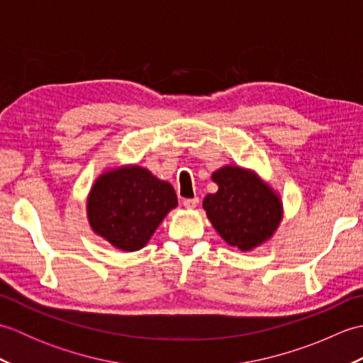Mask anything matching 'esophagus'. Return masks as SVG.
<instances>
[{
  "instance_id": "1",
  "label": "esophagus",
  "mask_w": 363,
  "mask_h": 363,
  "mask_svg": "<svg viewBox=\"0 0 363 363\" xmlns=\"http://www.w3.org/2000/svg\"><path fill=\"white\" fill-rule=\"evenodd\" d=\"M198 203H199L198 198H187L184 199V207H187V209H195Z\"/></svg>"
}]
</instances>
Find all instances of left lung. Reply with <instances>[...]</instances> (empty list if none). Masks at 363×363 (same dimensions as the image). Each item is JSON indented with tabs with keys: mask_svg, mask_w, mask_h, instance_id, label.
<instances>
[{
	"mask_svg": "<svg viewBox=\"0 0 363 363\" xmlns=\"http://www.w3.org/2000/svg\"><path fill=\"white\" fill-rule=\"evenodd\" d=\"M217 194L203 201L207 218L228 245L251 251L273 237L282 221V201L268 182L238 165L212 173Z\"/></svg>",
	"mask_w": 363,
	"mask_h": 363,
	"instance_id": "obj_1",
	"label": "left lung"
}]
</instances>
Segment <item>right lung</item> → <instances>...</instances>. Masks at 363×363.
Here are the masks:
<instances>
[{"instance_id":"right-lung-1","label":"right lung","mask_w":363,"mask_h":363,"mask_svg":"<svg viewBox=\"0 0 363 363\" xmlns=\"http://www.w3.org/2000/svg\"><path fill=\"white\" fill-rule=\"evenodd\" d=\"M177 206L172 184L140 165H123L99 174L87 196L91 230L117 250H142Z\"/></svg>"}]
</instances>
